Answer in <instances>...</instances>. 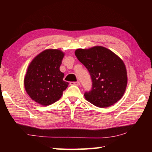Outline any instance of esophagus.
<instances>
[{
  "label": "esophagus",
  "mask_w": 152,
  "mask_h": 152,
  "mask_svg": "<svg viewBox=\"0 0 152 152\" xmlns=\"http://www.w3.org/2000/svg\"><path fill=\"white\" fill-rule=\"evenodd\" d=\"M70 85H76V86H79L80 85V82L78 81L77 82H71L70 83Z\"/></svg>",
  "instance_id": "1"
}]
</instances>
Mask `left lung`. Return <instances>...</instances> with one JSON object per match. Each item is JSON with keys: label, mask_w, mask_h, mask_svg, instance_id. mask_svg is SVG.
<instances>
[{"label": "left lung", "mask_w": 152, "mask_h": 152, "mask_svg": "<svg viewBox=\"0 0 152 152\" xmlns=\"http://www.w3.org/2000/svg\"><path fill=\"white\" fill-rule=\"evenodd\" d=\"M75 55L91 76L92 89L84 93L86 101L101 108L119 101L127 84V70L121 59L102 46L78 49Z\"/></svg>", "instance_id": "left-lung-1"}]
</instances>
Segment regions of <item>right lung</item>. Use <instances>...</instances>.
<instances>
[{
	"mask_svg": "<svg viewBox=\"0 0 152 152\" xmlns=\"http://www.w3.org/2000/svg\"><path fill=\"white\" fill-rule=\"evenodd\" d=\"M64 53L49 49L38 54L28 66L24 78L25 91L31 99L43 106L54 103L62 96L68 82L63 80L60 67Z\"/></svg>",
	"mask_w": 152,
	"mask_h": 152,
	"instance_id": "right-lung-1",
	"label": "right lung"
}]
</instances>
